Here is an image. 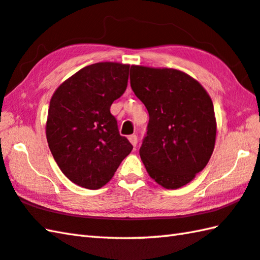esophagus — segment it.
<instances>
[{
  "mask_svg": "<svg viewBox=\"0 0 260 260\" xmlns=\"http://www.w3.org/2000/svg\"><path fill=\"white\" fill-rule=\"evenodd\" d=\"M128 139H129V141L131 143V145L136 148L137 144H138V139H137V136L136 135H131V136L128 137Z\"/></svg>",
  "mask_w": 260,
  "mask_h": 260,
  "instance_id": "1",
  "label": "esophagus"
}]
</instances>
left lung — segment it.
Instances as JSON below:
<instances>
[{
  "instance_id": "left-lung-1",
  "label": "left lung",
  "mask_w": 260,
  "mask_h": 260,
  "mask_svg": "<svg viewBox=\"0 0 260 260\" xmlns=\"http://www.w3.org/2000/svg\"><path fill=\"white\" fill-rule=\"evenodd\" d=\"M130 85L149 113L139 155L149 176L165 189L188 184L207 165L216 119L206 89L170 68L131 66Z\"/></svg>"
}]
</instances>
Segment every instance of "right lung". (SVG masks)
Listing matches in <instances>:
<instances>
[{
    "mask_svg": "<svg viewBox=\"0 0 260 260\" xmlns=\"http://www.w3.org/2000/svg\"><path fill=\"white\" fill-rule=\"evenodd\" d=\"M129 64L87 66L56 88L50 102L46 138L58 168L79 187L96 190L113 178L132 145L117 130L112 103L126 89Z\"/></svg>",
    "mask_w": 260,
    "mask_h": 260,
    "instance_id": "obj_1",
    "label": "right lung"
}]
</instances>
